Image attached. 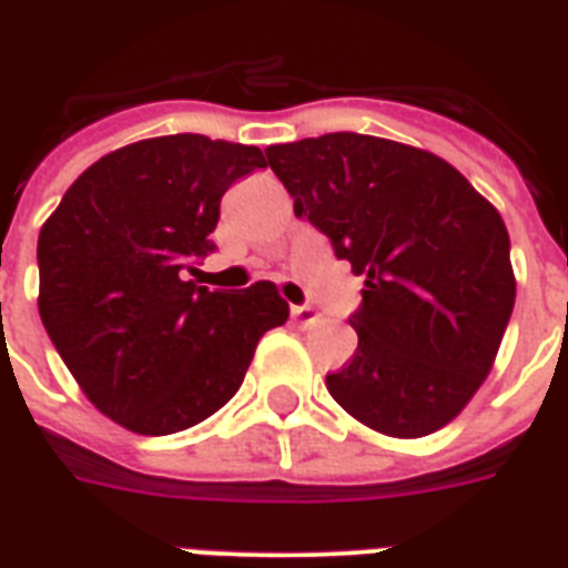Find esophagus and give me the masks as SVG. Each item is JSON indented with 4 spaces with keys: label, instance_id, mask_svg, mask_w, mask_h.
<instances>
[{
    "label": "esophagus",
    "instance_id": "esophagus-1",
    "mask_svg": "<svg viewBox=\"0 0 568 568\" xmlns=\"http://www.w3.org/2000/svg\"><path fill=\"white\" fill-rule=\"evenodd\" d=\"M292 318L301 324V327H312V324H318V310H312V306H292Z\"/></svg>",
    "mask_w": 568,
    "mask_h": 568
}]
</instances>
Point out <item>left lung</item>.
I'll use <instances>...</instances> for the list:
<instances>
[{"label":"left lung","mask_w":568,"mask_h":568,"mask_svg":"<svg viewBox=\"0 0 568 568\" xmlns=\"http://www.w3.org/2000/svg\"><path fill=\"white\" fill-rule=\"evenodd\" d=\"M294 214L365 274L354 359L329 395L372 430H439L486 379L516 303L510 235L439 155L329 132L265 150Z\"/></svg>","instance_id":"obj_1"}]
</instances>
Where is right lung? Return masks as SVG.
Masks as SVG:
<instances>
[{"instance_id": "right-lung-1", "label": "right lung", "mask_w": 568, "mask_h": 568, "mask_svg": "<svg viewBox=\"0 0 568 568\" xmlns=\"http://www.w3.org/2000/svg\"><path fill=\"white\" fill-rule=\"evenodd\" d=\"M258 146L164 135L102 155L38 239L40 321L91 404L141 436L189 430L239 392L258 338L288 318L271 283L209 292L232 182Z\"/></svg>"}]
</instances>
